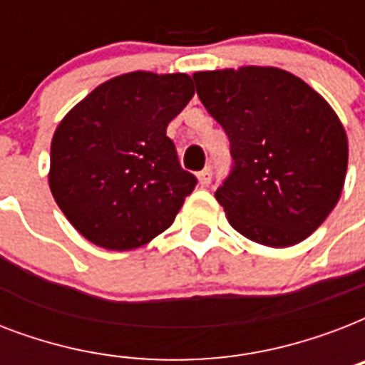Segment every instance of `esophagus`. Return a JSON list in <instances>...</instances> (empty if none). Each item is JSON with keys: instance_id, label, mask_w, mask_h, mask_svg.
<instances>
[{"instance_id": "obj_1", "label": "esophagus", "mask_w": 365, "mask_h": 365, "mask_svg": "<svg viewBox=\"0 0 365 365\" xmlns=\"http://www.w3.org/2000/svg\"><path fill=\"white\" fill-rule=\"evenodd\" d=\"M199 182H200V185H202V187H206V185L212 182V168H210V166H206L205 170L199 172Z\"/></svg>"}]
</instances>
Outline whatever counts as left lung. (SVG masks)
Returning <instances> with one entry per match:
<instances>
[{
  "label": "left lung",
  "mask_w": 365,
  "mask_h": 365,
  "mask_svg": "<svg viewBox=\"0 0 365 365\" xmlns=\"http://www.w3.org/2000/svg\"><path fill=\"white\" fill-rule=\"evenodd\" d=\"M193 79L231 143L233 166L216 191L229 223L272 248L305 240L343 191L349 143L339 117L278 68L197 71Z\"/></svg>",
  "instance_id": "8db88e82"
}]
</instances>
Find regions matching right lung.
Segmentation results:
<instances>
[{
	"mask_svg": "<svg viewBox=\"0 0 365 365\" xmlns=\"http://www.w3.org/2000/svg\"><path fill=\"white\" fill-rule=\"evenodd\" d=\"M193 94L185 73L132 71L102 83L62 119L48 185L85 239L132 250L170 227L197 178L180 165L166 126Z\"/></svg>",
	"mask_w": 365,
	"mask_h": 365,
	"instance_id": "1",
	"label": "right lung"
}]
</instances>
